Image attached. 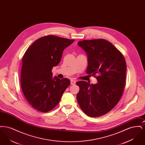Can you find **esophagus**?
<instances>
[{
	"label": "esophagus",
	"mask_w": 145,
	"mask_h": 145,
	"mask_svg": "<svg viewBox=\"0 0 145 145\" xmlns=\"http://www.w3.org/2000/svg\"><path fill=\"white\" fill-rule=\"evenodd\" d=\"M76 84V81L73 80H71V85H75Z\"/></svg>",
	"instance_id": "esophagus-1"
}]
</instances>
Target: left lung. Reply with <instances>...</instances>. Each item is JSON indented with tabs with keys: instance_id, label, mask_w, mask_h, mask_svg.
Segmentation results:
<instances>
[{
	"instance_id": "8db88e82",
	"label": "left lung",
	"mask_w": 145,
	"mask_h": 145,
	"mask_svg": "<svg viewBox=\"0 0 145 145\" xmlns=\"http://www.w3.org/2000/svg\"><path fill=\"white\" fill-rule=\"evenodd\" d=\"M88 56V74H97L95 84L79 81L78 103L89 116L106 114L118 103L123 94L127 65L124 56L111 43L103 39L78 42Z\"/></svg>"
}]
</instances>
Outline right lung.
Instances as JSON below:
<instances>
[{"mask_svg": "<svg viewBox=\"0 0 145 145\" xmlns=\"http://www.w3.org/2000/svg\"><path fill=\"white\" fill-rule=\"evenodd\" d=\"M74 40L48 35L37 40L22 59L21 84L23 94L36 110L46 112L59 103L71 83L67 78L53 77V67L60 62L65 49Z\"/></svg>", "mask_w": 145, "mask_h": 145, "instance_id": "1", "label": "right lung"}]
</instances>
